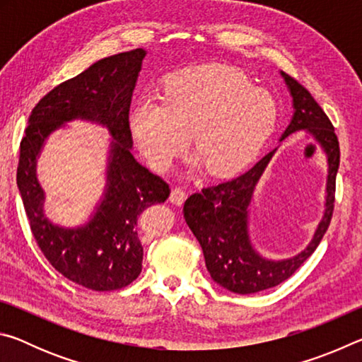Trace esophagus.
Wrapping results in <instances>:
<instances>
[{
  "mask_svg": "<svg viewBox=\"0 0 362 362\" xmlns=\"http://www.w3.org/2000/svg\"><path fill=\"white\" fill-rule=\"evenodd\" d=\"M187 199V193L185 189L180 188V187H175L173 188V192H170V196H169V201L175 206H182L183 201Z\"/></svg>",
  "mask_w": 362,
  "mask_h": 362,
  "instance_id": "obj_1",
  "label": "esophagus"
}]
</instances>
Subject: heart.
Masks as SVG:
<instances>
[{
	"label": "heart",
	"instance_id": "1",
	"mask_svg": "<svg viewBox=\"0 0 362 362\" xmlns=\"http://www.w3.org/2000/svg\"><path fill=\"white\" fill-rule=\"evenodd\" d=\"M276 103L246 75L225 66H198L170 76L161 95L134 105L129 127L150 166L168 170L185 150L188 134L211 175L225 177L247 166L272 136Z\"/></svg>",
	"mask_w": 362,
	"mask_h": 362
}]
</instances>
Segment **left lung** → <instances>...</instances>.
<instances>
[{"label":"left lung","instance_id":"obj_1","mask_svg":"<svg viewBox=\"0 0 362 362\" xmlns=\"http://www.w3.org/2000/svg\"><path fill=\"white\" fill-rule=\"evenodd\" d=\"M293 99V116L281 140L310 129L327 155L326 211L313 240L298 255L286 260H267L255 252L247 235V207L257 182L274 151L263 156L247 173L217 185L206 187L189 196L183 204V217L203 249L211 278L236 293H254L269 289L291 278L320 246L334 214L335 177L340 164L339 139L324 110L296 78L281 71Z\"/></svg>","mask_w":362,"mask_h":362}]
</instances>
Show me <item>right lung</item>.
<instances>
[{"label": "right lung", "instance_id": "add662e5", "mask_svg": "<svg viewBox=\"0 0 362 362\" xmlns=\"http://www.w3.org/2000/svg\"><path fill=\"white\" fill-rule=\"evenodd\" d=\"M144 57V49L115 54L56 86L32 110L21 142L17 187L35 241L60 274L90 291H118L139 276L144 260L139 217L170 194L169 183L131 153L129 108ZM76 117L107 125L115 140L107 192L96 216L86 227L62 229L42 216L44 194L34 166L48 134Z\"/></svg>", "mask_w": 362, "mask_h": 362}]
</instances>
